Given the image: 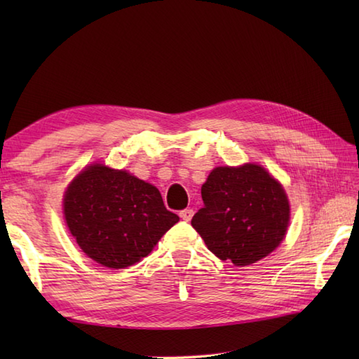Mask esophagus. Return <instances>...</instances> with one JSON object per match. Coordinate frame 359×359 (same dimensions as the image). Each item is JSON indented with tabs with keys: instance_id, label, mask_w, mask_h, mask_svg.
I'll return each instance as SVG.
<instances>
[{
	"instance_id": "obj_1",
	"label": "esophagus",
	"mask_w": 359,
	"mask_h": 359,
	"mask_svg": "<svg viewBox=\"0 0 359 359\" xmlns=\"http://www.w3.org/2000/svg\"><path fill=\"white\" fill-rule=\"evenodd\" d=\"M193 215H194V211H193V210H182V211L179 212L180 219H182V220H185V222H188V220H191Z\"/></svg>"
}]
</instances>
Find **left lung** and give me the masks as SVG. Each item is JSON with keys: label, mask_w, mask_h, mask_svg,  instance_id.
Returning <instances> with one entry per match:
<instances>
[{"label": "left lung", "mask_w": 359, "mask_h": 359, "mask_svg": "<svg viewBox=\"0 0 359 359\" xmlns=\"http://www.w3.org/2000/svg\"><path fill=\"white\" fill-rule=\"evenodd\" d=\"M203 208L191 220L208 250L238 266L276 248L288 226L285 191L262 166L215 168L202 185Z\"/></svg>", "instance_id": "obj_1"}]
</instances>
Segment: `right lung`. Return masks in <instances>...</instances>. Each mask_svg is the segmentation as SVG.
I'll return each instance as SVG.
<instances>
[{
    "mask_svg": "<svg viewBox=\"0 0 359 359\" xmlns=\"http://www.w3.org/2000/svg\"><path fill=\"white\" fill-rule=\"evenodd\" d=\"M63 205L80 248L108 269L139 262L179 222L156 187L104 165L81 171L67 188Z\"/></svg>",
    "mask_w": 359,
    "mask_h": 359,
    "instance_id": "right-lung-1",
    "label": "right lung"
}]
</instances>
